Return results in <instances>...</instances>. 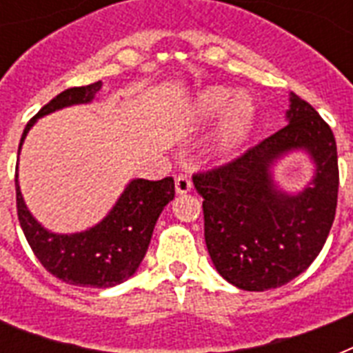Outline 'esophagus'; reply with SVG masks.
<instances>
[{
  "label": "esophagus",
  "mask_w": 353,
  "mask_h": 353,
  "mask_svg": "<svg viewBox=\"0 0 353 353\" xmlns=\"http://www.w3.org/2000/svg\"><path fill=\"white\" fill-rule=\"evenodd\" d=\"M190 188H192V179H190V177L185 176V174H181V176L176 177L177 194H187Z\"/></svg>",
  "instance_id": "34e87169"
}]
</instances>
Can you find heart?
<instances>
[{
	"label": "heart",
	"mask_w": 353,
	"mask_h": 353,
	"mask_svg": "<svg viewBox=\"0 0 353 353\" xmlns=\"http://www.w3.org/2000/svg\"><path fill=\"white\" fill-rule=\"evenodd\" d=\"M232 91L227 88H210L199 93L198 99L192 102V106L187 110V121L194 126L209 124L216 117L221 119V124L212 139V150L216 155H231L232 152L240 148L251 130L254 108L252 102L245 95H238L232 101ZM230 108H227L226 106Z\"/></svg>",
	"instance_id": "heart-1"
}]
</instances>
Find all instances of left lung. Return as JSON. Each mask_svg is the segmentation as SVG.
Returning <instances> with one entry per match:
<instances>
[{
  "instance_id": "8db88e82",
  "label": "left lung",
  "mask_w": 353,
  "mask_h": 353,
  "mask_svg": "<svg viewBox=\"0 0 353 353\" xmlns=\"http://www.w3.org/2000/svg\"><path fill=\"white\" fill-rule=\"evenodd\" d=\"M290 124L229 163L196 172L203 196L205 243L218 273L236 288L265 291L306 271L317 258L337 209L339 165L332 128L312 104L291 93ZM295 148L312 154L318 172L296 196L280 193L268 166Z\"/></svg>"
}]
</instances>
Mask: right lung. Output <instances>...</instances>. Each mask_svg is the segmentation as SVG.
Returning <instances> with one entry per match:
<instances>
[{
  "label": "right lung",
  "instance_id": "obj_1",
  "mask_svg": "<svg viewBox=\"0 0 353 353\" xmlns=\"http://www.w3.org/2000/svg\"><path fill=\"white\" fill-rule=\"evenodd\" d=\"M101 85L102 82L99 80L90 85L69 88L47 102L27 122L19 148L36 119L71 104L90 102ZM14 181L19 225L36 258L52 276L68 284L85 288H112L137 271L148 249L155 221L176 194L172 177H165L161 181L135 179L128 185L117 205L99 225L80 234L68 236L46 231L30 216L19 192L18 174Z\"/></svg>",
  "mask_w": 353,
  "mask_h": 353
}]
</instances>
